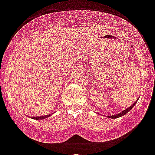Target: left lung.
<instances>
[{
	"mask_svg": "<svg viewBox=\"0 0 155 155\" xmlns=\"http://www.w3.org/2000/svg\"><path fill=\"white\" fill-rule=\"evenodd\" d=\"M135 104H136V102L132 105V106H131L130 107H128V109H126V110H124V111H122L121 113H120V114H116V115H114V116H109L108 117H110V118H112V119H115V118H117V117H122V116H124V114H126L128 112H129L130 110H132V108H133V106H135Z\"/></svg>",
	"mask_w": 155,
	"mask_h": 155,
	"instance_id": "obj_1",
	"label": "left lung"
}]
</instances>
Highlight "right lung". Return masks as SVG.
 Returning a JSON list of instances; mask_svg holds the SVG:
<instances>
[{
    "mask_svg": "<svg viewBox=\"0 0 155 155\" xmlns=\"http://www.w3.org/2000/svg\"><path fill=\"white\" fill-rule=\"evenodd\" d=\"M50 115H47V116H42V117H32L33 119H35V120H42V119H45V117H49Z\"/></svg>",
    "mask_w": 155,
    "mask_h": 155,
    "instance_id": "right-lung-1",
    "label": "right lung"
}]
</instances>
